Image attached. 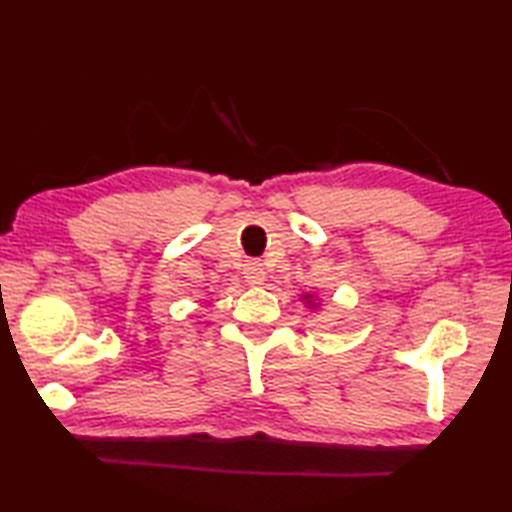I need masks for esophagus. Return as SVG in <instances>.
Returning <instances> with one entry per match:
<instances>
[{
  "label": "esophagus",
  "mask_w": 512,
  "mask_h": 512,
  "mask_svg": "<svg viewBox=\"0 0 512 512\" xmlns=\"http://www.w3.org/2000/svg\"><path fill=\"white\" fill-rule=\"evenodd\" d=\"M244 279L248 281L250 286H259L266 281V268L262 262H257V259H250V262L244 264Z\"/></svg>",
  "instance_id": "34e87169"
}]
</instances>
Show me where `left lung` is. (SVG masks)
I'll use <instances>...</instances> for the list:
<instances>
[{
  "label": "left lung",
  "instance_id": "8db88e82",
  "mask_svg": "<svg viewBox=\"0 0 512 512\" xmlns=\"http://www.w3.org/2000/svg\"><path fill=\"white\" fill-rule=\"evenodd\" d=\"M310 297H312V295H306V297H303V299H310ZM312 306H314V303H312Z\"/></svg>",
  "mask_w": 512,
  "mask_h": 512
}]
</instances>
